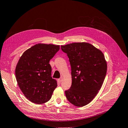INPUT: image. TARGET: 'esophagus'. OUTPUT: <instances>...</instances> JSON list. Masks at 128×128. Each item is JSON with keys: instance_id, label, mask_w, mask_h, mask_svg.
Returning a JSON list of instances; mask_svg holds the SVG:
<instances>
[{"instance_id": "obj_1", "label": "esophagus", "mask_w": 128, "mask_h": 128, "mask_svg": "<svg viewBox=\"0 0 128 128\" xmlns=\"http://www.w3.org/2000/svg\"><path fill=\"white\" fill-rule=\"evenodd\" d=\"M62 78H60V79H58V82H59L60 84L62 82Z\"/></svg>"}]
</instances>
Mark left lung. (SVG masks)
Segmentation results:
<instances>
[{
    "mask_svg": "<svg viewBox=\"0 0 128 128\" xmlns=\"http://www.w3.org/2000/svg\"><path fill=\"white\" fill-rule=\"evenodd\" d=\"M71 67L72 85L65 90L67 100L78 107L88 104L102 87L107 72L102 52L92 44L75 42L61 46Z\"/></svg>",
    "mask_w": 128,
    "mask_h": 128,
    "instance_id": "8db88e82",
    "label": "left lung"
}]
</instances>
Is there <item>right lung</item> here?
<instances>
[{"mask_svg":"<svg viewBox=\"0 0 128 128\" xmlns=\"http://www.w3.org/2000/svg\"><path fill=\"white\" fill-rule=\"evenodd\" d=\"M60 50V46L39 44L24 52L15 69L18 84L28 100L42 104L50 100L57 87L51 76L49 61Z\"/></svg>","mask_w":128,"mask_h":128,"instance_id":"obj_1","label":"right lung"}]
</instances>
